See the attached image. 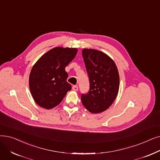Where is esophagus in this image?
I'll use <instances>...</instances> for the list:
<instances>
[{"label":"esophagus","mask_w":160,"mask_h":160,"mask_svg":"<svg viewBox=\"0 0 160 160\" xmlns=\"http://www.w3.org/2000/svg\"><path fill=\"white\" fill-rule=\"evenodd\" d=\"M72 90L74 92H77L78 90V86H72Z\"/></svg>","instance_id":"1"}]
</instances>
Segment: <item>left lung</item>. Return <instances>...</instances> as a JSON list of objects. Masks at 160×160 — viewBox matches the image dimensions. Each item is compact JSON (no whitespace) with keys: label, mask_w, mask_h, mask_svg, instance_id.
I'll return each mask as SVG.
<instances>
[{"label":"left lung","mask_w":160,"mask_h":160,"mask_svg":"<svg viewBox=\"0 0 160 160\" xmlns=\"http://www.w3.org/2000/svg\"><path fill=\"white\" fill-rule=\"evenodd\" d=\"M82 57L89 77V90L88 93L82 94V102L90 112H102L112 105L118 93V71L114 61L101 51L85 48Z\"/></svg>","instance_id":"left-lung-1"}]
</instances>
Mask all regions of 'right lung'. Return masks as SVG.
Segmentation results:
<instances>
[{"label":"right lung","instance_id":"right-lung-1","mask_svg":"<svg viewBox=\"0 0 160 160\" xmlns=\"http://www.w3.org/2000/svg\"><path fill=\"white\" fill-rule=\"evenodd\" d=\"M76 48L56 47L44 54L32 67L29 88L40 107L51 109L58 105L71 89L65 67L75 58Z\"/></svg>","mask_w":160,"mask_h":160}]
</instances>
